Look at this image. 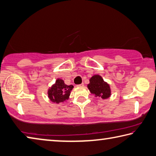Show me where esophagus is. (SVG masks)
<instances>
[{
  "mask_svg": "<svg viewBox=\"0 0 156 156\" xmlns=\"http://www.w3.org/2000/svg\"><path fill=\"white\" fill-rule=\"evenodd\" d=\"M84 86V84H83V83H82L77 85V87H82V86Z\"/></svg>",
  "mask_w": 156,
  "mask_h": 156,
  "instance_id": "obj_1",
  "label": "esophagus"
}]
</instances>
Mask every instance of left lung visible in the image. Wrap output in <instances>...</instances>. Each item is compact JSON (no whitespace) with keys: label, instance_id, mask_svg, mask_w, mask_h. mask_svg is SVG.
Masks as SVG:
<instances>
[{"label":"left lung","instance_id":"obj_1","mask_svg":"<svg viewBox=\"0 0 156 156\" xmlns=\"http://www.w3.org/2000/svg\"><path fill=\"white\" fill-rule=\"evenodd\" d=\"M87 85L88 90L95 97L102 99L109 98L111 95V89L109 84L103 80L101 76L95 75L89 80Z\"/></svg>","mask_w":156,"mask_h":156}]
</instances>
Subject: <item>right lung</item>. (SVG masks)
<instances>
[{"mask_svg": "<svg viewBox=\"0 0 156 156\" xmlns=\"http://www.w3.org/2000/svg\"><path fill=\"white\" fill-rule=\"evenodd\" d=\"M73 88V85H66L64 81L58 78L56 80L55 83L48 88V98L55 104L66 101L70 98L71 90Z\"/></svg>", "mask_w": 156, "mask_h": 156, "instance_id": "1", "label": "right lung"}]
</instances>
